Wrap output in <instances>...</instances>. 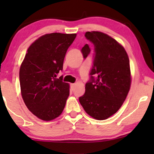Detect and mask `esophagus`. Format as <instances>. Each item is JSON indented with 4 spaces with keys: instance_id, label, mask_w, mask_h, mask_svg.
Segmentation results:
<instances>
[{
    "instance_id": "esophagus-1",
    "label": "esophagus",
    "mask_w": 154,
    "mask_h": 154,
    "mask_svg": "<svg viewBox=\"0 0 154 154\" xmlns=\"http://www.w3.org/2000/svg\"><path fill=\"white\" fill-rule=\"evenodd\" d=\"M70 85H71V90H74V88H75V83H71Z\"/></svg>"
}]
</instances>
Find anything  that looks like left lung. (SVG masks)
<instances>
[{"instance_id": "obj_1", "label": "left lung", "mask_w": 154, "mask_h": 154, "mask_svg": "<svg viewBox=\"0 0 154 154\" xmlns=\"http://www.w3.org/2000/svg\"><path fill=\"white\" fill-rule=\"evenodd\" d=\"M85 36L94 45V54L90 80L79 102L90 116L105 120L119 111L130 90L129 58L123 46L107 34L88 31ZM81 52L84 59L88 56L90 48L88 44Z\"/></svg>"}]
</instances>
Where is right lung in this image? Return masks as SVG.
Returning <instances> with one entry per match:
<instances>
[{"label":"right lung","mask_w":154,"mask_h":154,"mask_svg":"<svg viewBox=\"0 0 154 154\" xmlns=\"http://www.w3.org/2000/svg\"><path fill=\"white\" fill-rule=\"evenodd\" d=\"M75 33H52L40 37L27 50L20 70L23 100L35 116L49 121L62 113L69 95V83L57 75L63 69Z\"/></svg>","instance_id":"obj_1"}]
</instances>
